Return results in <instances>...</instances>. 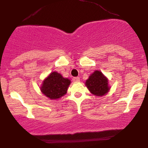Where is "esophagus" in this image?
<instances>
[{
    "label": "esophagus",
    "instance_id": "esophagus-1",
    "mask_svg": "<svg viewBox=\"0 0 148 148\" xmlns=\"http://www.w3.org/2000/svg\"><path fill=\"white\" fill-rule=\"evenodd\" d=\"M72 80L74 82H78V81H80V78L79 77H74Z\"/></svg>",
    "mask_w": 148,
    "mask_h": 148
}]
</instances>
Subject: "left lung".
<instances>
[{"mask_svg": "<svg viewBox=\"0 0 148 148\" xmlns=\"http://www.w3.org/2000/svg\"><path fill=\"white\" fill-rule=\"evenodd\" d=\"M108 79L100 71H95L86 81V86L92 94L96 96H103L108 92L110 88Z\"/></svg>", "mask_w": 148, "mask_h": 148, "instance_id": "8db88e82", "label": "left lung"}]
</instances>
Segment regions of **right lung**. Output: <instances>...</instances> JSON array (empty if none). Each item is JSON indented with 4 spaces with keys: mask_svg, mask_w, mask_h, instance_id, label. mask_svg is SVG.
<instances>
[{
    "mask_svg": "<svg viewBox=\"0 0 148 148\" xmlns=\"http://www.w3.org/2000/svg\"><path fill=\"white\" fill-rule=\"evenodd\" d=\"M71 81L56 72L51 73L44 80L40 88L42 92L51 99H57L67 93Z\"/></svg>",
    "mask_w": 148,
    "mask_h": 148,
    "instance_id": "right-lung-1",
    "label": "right lung"
}]
</instances>
